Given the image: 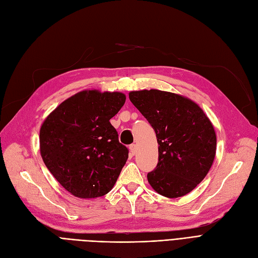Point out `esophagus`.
Returning a JSON list of instances; mask_svg holds the SVG:
<instances>
[{"instance_id":"esophagus-1","label":"esophagus","mask_w":258,"mask_h":258,"mask_svg":"<svg viewBox=\"0 0 258 258\" xmlns=\"http://www.w3.org/2000/svg\"><path fill=\"white\" fill-rule=\"evenodd\" d=\"M130 151H131V154L132 155H135L136 154V151H137V147L135 144H133L130 146Z\"/></svg>"}]
</instances>
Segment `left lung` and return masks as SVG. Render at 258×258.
Masks as SVG:
<instances>
[{
  "label": "left lung",
  "instance_id": "obj_1",
  "mask_svg": "<svg viewBox=\"0 0 258 258\" xmlns=\"http://www.w3.org/2000/svg\"><path fill=\"white\" fill-rule=\"evenodd\" d=\"M155 131L159 162L148 173L152 188L168 198L184 196L210 170L217 151L211 121L192 99L160 90L132 91L128 94Z\"/></svg>",
  "mask_w": 258,
  "mask_h": 258
}]
</instances>
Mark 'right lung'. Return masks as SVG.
I'll return each instance as SVG.
<instances>
[{
    "label": "right lung",
    "instance_id": "1",
    "mask_svg": "<svg viewBox=\"0 0 258 258\" xmlns=\"http://www.w3.org/2000/svg\"><path fill=\"white\" fill-rule=\"evenodd\" d=\"M126 96L85 90L65 99L40 126V155L59 183L79 198L110 192L128 157L109 120Z\"/></svg>",
    "mask_w": 258,
    "mask_h": 258
}]
</instances>
